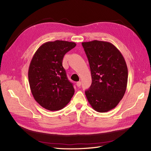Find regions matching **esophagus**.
Returning a JSON list of instances; mask_svg holds the SVG:
<instances>
[{
	"label": "esophagus",
	"instance_id": "esophagus-1",
	"mask_svg": "<svg viewBox=\"0 0 151 151\" xmlns=\"http://www.w3.org/2000/svg\"><path fill=\"white\" fill-rule=\"evenodd\" d=\"M76 85H77V87H80L81 85V81L77 82V83H76Z\"/></svg>",
	"mask_w": 151,
	"mask_h": 151
}]
</instances>
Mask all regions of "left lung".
<instances>
[{
    "instance_id": "obj_1",
    "label": "left lung",
    "mask_w": 151,
    "mask_h": 151,
    "mask_svg": "<svg viewBox=\"0 0 151 151\" xmlns=\"http://www.w3.org/2000/svg\"><path fill=\"white\" fill-rule=\"evenodd\" d=\"M92 84L85 91L92 108L100 113L115 108L127 89L128 69L121 52L112 43L94 40L83 42Z\"/></svg>"
}]
</instances>
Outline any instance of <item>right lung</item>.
<instances>
[{"instance_id":"add662e5","label":"right lung","mask_w":151,"mask_h":151,"mask_svg":"<svg viewBox=\"0 0 151 151\" xmlns=\"http://www.w3.org/2000/svg\"><path fill=\"white\" fill-rule=\"evenodd\" d=\"M76 46L74 42L56 40L43 43L31 61L28 79L36 101L50 111H57L69 103L74 94L62 66L65 54Z\"/></svg>"}]
</instances>
